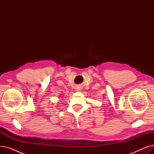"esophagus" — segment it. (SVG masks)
Here are the masks:
<instances>
[{
  "instance_id": "esophagus-1",
  "label": "esophagus",
  "mask_w": 154,
  "mask_h": 154,
  "mask_svg": "<svg viewBox=\"0 0 154 154\" xmlns=\"http://www.w3.org/2000/svg\"><path fill=\"white\" fill-rule=\"evenodd\" d=\"M77 90H78V91H80V90H81V88H80V87H78V88H77Z\"/></svg>"
}]
</instances>
